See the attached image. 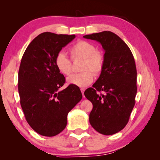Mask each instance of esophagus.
I'll return each mask as SVG.
<instances>
[{"label": "esophagus", "mask_w": 160, "mask_h": 160, "mask_svg": "<svg viewBox=\"0 0 160 160\" xmlns=\"http://www.w3.org/2000/svg\"><path fill=\"white\" fill-rule=\"evenodd\" d=\"M80 90H81V92H82V94L83 97H85V95H84V92H85V88H81V89H80Z\"/></svg>", "instance_id": "esophagus-1"}]
</instances>
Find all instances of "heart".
<instances>
[{"label":"heart","instance_id":"obj_1","mask_svg":"<svg viewBox=\"0 0 160 160\" xmlns=\"http://www.w3.org/2000/svg\"><path fill=\"white\" fill-rule=\"evenodd\" d=\"M70 52L72 59H83L82 70L84 72L71 75L67 79L68 83L80 88L90 85L94 80L93 73L95 75H99L103 71L104 66V55L96 51L94 44L86 41L78 42L70 48ZM55 65L61 74L69 75L71 73V61L64 53L60 52L56 55Z\"/></svg>","mask_w":160,"mask_h":160}]
</instances>
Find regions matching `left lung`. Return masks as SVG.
Wrapping results in <instances>:
<instances>
[{
	"label": "left lung",
	"instance_id": "obj_1",
	"mask_svg": "<svg viewBox=\"0 0 160 160\" xmlns=\"http://www.w3.org/2000/svg\"><path fill=\"white\" fill-rule=\"evenodd\" d=\"M101 44L104 66L92 88L87 89L86 98L92 103L90 123L99 133L110 135L128 123L137 93V70L129 47L118 35L104 31L83 36ZM97 91H103L100 95Z\"/></svg>",
	"mask_w": 160,
	"mask_h": 160
}]
</instances>
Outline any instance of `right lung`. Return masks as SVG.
Segmentation results:
<instances>
[{
  "instance_id": "add662e5",
  "label": "right lung",
  "mask_w": 160,
  "mask_h": 160,
  "mask_svg": "<svg viewBox=\"0 0 160 160\" xmlns=\"http://www.w3.org/2000/svg\"><path fill=\"white\" fill-rule=\"evenodd\" d=\"M75 35L44 32L32 40L22 58L18 72L20 104L29 125L37 133L52 137L67 125L68 113L82 95L78 86L59 90L65 77L55 65L57 54Z\"/></svg>"
}]
</instances>
